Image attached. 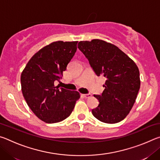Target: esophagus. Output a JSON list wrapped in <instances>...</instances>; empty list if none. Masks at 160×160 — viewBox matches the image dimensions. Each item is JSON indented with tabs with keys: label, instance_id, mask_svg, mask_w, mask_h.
Here are the masks:
<instances>
[{
	"label": "esophagus",
	"instance_id": "1",
	"mask_svg": "<svg viewBox=\"0 0 160 160\" xmlns=\"http://www.w3.org/2000/svg\"><path fill=\"white\" fill-rule=\"evenodd\" d=\"M82 96L85 97V98L88 99V98H90L92 97V94H82Z\"/></svg>",
	"mask_w": 160,
	"mask_h": 160
}]
</instances>
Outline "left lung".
<instances>
[{
	"instance_id": "1",
	"label": "left lung",
	"mask_w": 160,
	"mask_h": 160,
	"mask_svg": "<svg viewBox=\"0 0 160 160\" xmlns=\"http://www.w3.org/2000/svg\"><path fill=\"white\" fill-rule=\"evenodd\" d=\"M78 48L97 76L106 78L104 90L94 95L99 105L92 110L93 116L104 123L120 122L131 110L140 90L138 68L117 47L102 40L80 42Z\"/></svg>"
}]
</instances>
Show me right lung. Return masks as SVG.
Masks as SVG:
<instances>
[{"instance_id":"obj_1","label":"right lung","mask_w":160,"mask_h":160,"mask_svg":"<svg viewBox=\"0 0 160 160\" xmlns=\"http://www.w3.org/2000/svg\"><path fill=\"white\" fill-rule=\"evenodd\" d=\"M78 42H55L32 56L21 74V87L27 104L47 123L68 117L80 98L77 91L55 87L77 50Z\"/></svg>"}]
</instances>
